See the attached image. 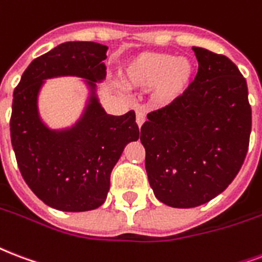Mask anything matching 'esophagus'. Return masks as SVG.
Here are the masks:
<instances>
[{"label": "esophagus", "instance_id": "obj_1", "mask_svg": "<svg viewBox=\"0 0 262 262\" xmlns=\"http://www.w3.org/2000/svg\"><path fill=\"white\" fill-rule=\"evenodd\" d=\"M136 122L139 125V127H141V125L145 122V115L141 111H137L136 113Z\"/></svg>", "mask_w": 262, "mask_h": 262}]
</instances>
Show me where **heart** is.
I'll use <instances>...</instances> for the list:
<instances>
[{"instance_id": "1", "label": "heart", "mask_w": 262, "mask_h": 262, "mask_svg": "<svg viewBox=\"0 0 262 262\" xmlns=\"http://www.w3.org/2000/svg\"><path fill=\"white\" fill-rule=\"evenodd\" d=\"M122 82L132 89L149 88V100L157 107L179 101L189 91L195 78V64L184 56L166 52H143L121 69Z\"/></svg>"}]
</instances>
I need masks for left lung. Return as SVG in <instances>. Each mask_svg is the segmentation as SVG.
<instances>
[{
  "mask_svg": "<svg viewBox=\"0 0 262 262\" xmlns=\"http://www.w3.org/2000/svg\"><path fill=\"white\" fill-rule=\"evenodd\" d=\"M198 74L179 101L147 115L140 141L158 201L188 209L209 202L241 170L251 132L246 79L224 55L193 47Z\"/></svg>",
  "mask_w": 262,
  "mask_h": 262,
  "instance_id": "obj_1",
  "label": "left lung"
}]
</instances>
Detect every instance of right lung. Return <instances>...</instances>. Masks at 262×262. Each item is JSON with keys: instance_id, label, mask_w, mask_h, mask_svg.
<instances>
[{"instance_id": "add662e5", "label": "right lung", "mask_w": 262, "mask_h": 262, "mask_svg": "<svg viewBox=\"0 0 262 262\" xmlns=\"http://www.w3.org/2000/svg\"><path fill=\"white\" fill-rule=\"evenodd\" d=\"M105 45L60 43L34 59L13 92L11 141L26 184L45 205L61 211H88L104 203L110 176L127 143L140 137L135 111H104L96 82L105 78ZM74 75L91 91L85 113L73 128L52 131L37 114V93L48 77Z\"/></svg>"}]
</instances>
